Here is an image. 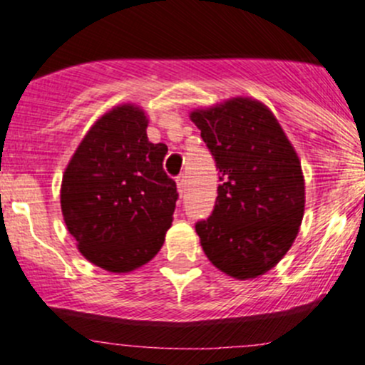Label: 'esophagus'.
<instances>
[{"label": "esophagus", "instance_id": "34e87169", "mask_svg": "<svg viewBox=\"0 0 365 365\" xmlns=\"http://www.w3.org/2000/svg\"><path fill=\"white\" fill-rule=\"evenodd\" d=\"M177 187H178L180 195L185 194V190H187V177H185V175H180V177H177Z\"/></svg>", "mask_w": 365, "mask_h": 365}]
</instances>
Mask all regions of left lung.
I'll use <instances>...</instances> for the list:
<instances>
[{"label":"left lung","mask_w":365,"mask_h":365,"mask_svg":"<svg viewBox=\"0 0 365 365\" xmlns=\"http://www.w3.org/2000/svg\"><path fill=\"white\" fill-rule=\"evenodd\" d=\"M221 173L216 206L195 225L204 254L237 279L267 273L290 250L305 209L300 159L273 111L232 98L190 111Z\"/></svg>","instance_id":"8db88e82"}]
</instances>
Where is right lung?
<instances>
[{
	"label": "right lung",
	"instance_id": "add662e5",
	"mask_svg": "<svg viewBox=\"0 0 365 365\" xmlns=\"http://www.w3.org/2000/svg\"><path fill=\"white\" fill-rule=\"evenodd\" d=\"M137 104L111 108L83 135L61 180V212L77 249L110 273L148 264L173 221L177 183L163 170L168 148L148 139Z\"/></svg>",
	"mask_w": 365,
	"mask_h": 365
}]
</instances>
